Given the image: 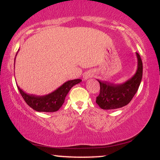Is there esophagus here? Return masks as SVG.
<instances>
[{
	"label": "esophagus",
	"mask_w": 160,
	"mask_h": 160,
	"mask_svg": "<svg viewBox=\"0 0 160 160\" xmlns=\"http://www.w3.org/2000/svg\"><path fill=\"white\" fill-rule=\"evenodd\" d=\"M92 77H93V74L92 72H86L85 73L83 76V79L84 80H88V79L91 78Z\"/></svg>",
	"instance_id": "1"
}]
</instances>
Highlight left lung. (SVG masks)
Instances as JSON below:
<instances>
[{
	"mask_svg": "<svg viewBox=\"0 0 160 160\" xmlns=\"http://www.w3.org/2000/svg\"><path fill=\"white\" fill-rule=\"evenodd\" d=\"M138 68L131 79L122 84L100 81V92L96 97V102L103 110H113L127 105L137 92L143 74V65L140 55L136 52Z\"/></svg>",
	"mask_w": 160,
	"mask_h": 160,
	"instance_id": "obj_1",
	"label": "left lung"
}]
</instances>
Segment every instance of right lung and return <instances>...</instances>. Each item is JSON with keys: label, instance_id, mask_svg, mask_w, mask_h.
<instances>
[{"label": "right lung", "instance_id": "1", "mask_svg": "<svg viewBox=\"0 0 160 160\" xmlns=\"http://www.w3.org/2000/svg\"><path fill=\"white\" fill-rule=\"evenodd\" d=\"M81 81L82 80L80 79L68 80L56 90L43 96L27 94L18 86L17 87L25 102L34 111L38 112H56L62 106L70 89Z\"/></svg>", "mask_w": 160, "mask_h": 160}]
</instances>
